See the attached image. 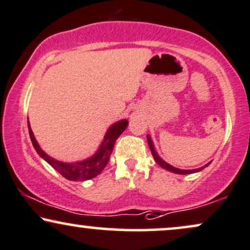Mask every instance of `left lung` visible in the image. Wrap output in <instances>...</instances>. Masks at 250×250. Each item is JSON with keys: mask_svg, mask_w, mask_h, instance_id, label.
Returning a JSON list of instances; mask_svg holds the SVG:
<instances>
[{"mask_svg": "<svg viewBox=\"0 0 250 250\" xmlns=\"http://www.w3.org/2000/svg\"><path fill=\"white\" fill-rule=\"evenodd\" d=\"M146 141H148L150 151H151L152 156H154V159H155L156 163H157L161 167H163V169L170 171V172H173V173H177V174H190V173H194V172H199V171H201L203 169H205L206 167H208V165L211 164V162H209V163L205 164V165H204V167H198V169H193V170H182V169H178V167H172V165H170L169 163H167V162L163 161V159L159 157L158 154H157V151H156V150H155L154 142H152L151 137H150L149 135H146Z\"/></svg>", "mask_w": 250, "mask_h": 250, "instance_id": "8db88e82", "label": "left lung"}]
</instances>
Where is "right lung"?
Listing matches in <instances>:
<instances>
[{
  "label": "right lung",
  "mask_w": 250,
  "mask_h": 250,
  "mask_svg": "<svg viewBox=\"0 0 250 250\" xmlns=\"http://www.w3.org/2000/svg\"><path fill=\"white\" fill-rule=\"evenodd\" d=\"M128 127V120L123 119L120 120L115 123H113L109 128L107 129L106 134H104V140L99 146L95 154L91 156V157L83 159V161L73 162V163H66V162H60L57 159L50 157L43 149L39 146L37 141H36L35 135L32 133V129L30 127V122L28 119V129L29 135L31 138L32 146L37 154L47 162L51 167L56 171L65 177L68 180H74V182H83V180H88L94 178L98 174L101 173V171L106 167L109 161L110 155H112L114 144H115L116 140L119 138L125 128Z\"/></svg>",
  "instance_id": "1"
}]
</instances>
